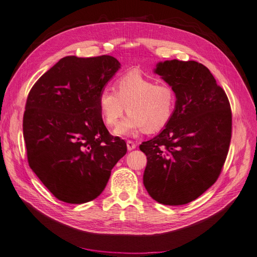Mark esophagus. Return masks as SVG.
Returning <instances> with one entry per match:
<instances>
[{
  "label": "esophagus",
  "mask_w": 257,
  "mask_h": 257,
  "mask_svg": "<svg viewBox=\"0 0 257 257\" xmlns=\"http://www.w3.org/2000/svg\"><path fill=\"white\" fill-rule=\"evenodd\" d=\"M136 147H137V145H136V143H135V142H132V141H127V149H128L129 151H131V150H135V149H136Z\"/></svg>",
  "instance_id": "34e87169"
}]
</instances>
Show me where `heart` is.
Segmentation results:
<instances>
[{"label": "heart", "instance_id": "heart-1", "mask_svg": "<svg viewBox=\"0 0 257 257\" xmlns=\"http://www.w3.org/2000/svg\"><path fill=\"white\" fill-rule=\"evenodd\" d=\"M114 89L115 92L102 89L97 103L108 127L115 126L127 109L128 116L114 129L117 137H129L142 130L158 132L168 125L174 114L176 94L168 84H156L141 73L128 72L116 80Z\"/></svg>", "mask_w": 257, "mask_h": 257}]
</instances>
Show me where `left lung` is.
I'll return each instance as SVG.
<instances>
[{
	"label": "left lung",
	"mask_w": 257,
	"mask_h": 257,
	"mask_svg": "<svg viewBox=\"0 0 257 257\" xmlns=\"http://www.w3.org/2000/svg\"><path fill=\"white\" fill-rule=\"evenodd\" d=\"M154 73L173 88L176 106L160 135L140 146L147 156L143 182L158 203L181 206L220 174L231 141L230 103L210 70L195 61L160 62Z\"/></svg>",
	"instance_id": "8db88e82"
}]
</instances>
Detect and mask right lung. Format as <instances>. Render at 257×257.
<instances>
[{
    "label": "right lung",
    "instance_id": "right-lung-1",
    "mask_svg": "<svg viewBox=\"0 0 257 257\" xmlns=\"http://www.w3.org/2000/svg\"><path fill=\"white\" fill-rule=\"evenodd\" d=\"M120 68L110 55L61 59L28 94L23 135L31 170L62 202L84 204L103 192L124 140L104 125L97 97Z\"/></svg>",
    "mask_w": 257,
    "mask_h": 257
}]
</instances>
